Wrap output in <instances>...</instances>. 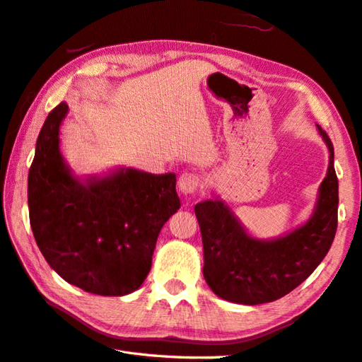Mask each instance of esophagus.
I'll use <instances>...</instances> for the list:
<instances>
[{"instance_id":"1","label":"esophagus","mask_w":362,"mask_h":362,"mask_svg":"<svg viewBox=\"0 0 362 362\" xmlns=\"http://www.w3.org/2000/svg\"><path fill=\"white\" fill-rule=\"evenodd\" d=\"M202 179L201 175L194 173H183L179 179V189L183 194H193L196 189L201 187Z\"/></svg>"}]
</instances>
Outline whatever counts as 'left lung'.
<instances>
[{"mask_svg":"<svg viewBox=\"0 0 362 362\" xmlns=\"http://www.w3.org/2000/svg\"><path fill=\"white\" fill-rule=\"evenodd\" d=\"M318 131L329 148V168L312 218L293 233L259 240L245 233L220 199L194 206L204 247L202 274L218 298L245 305L277 300L299 286L329 252L337 231L339 180L332 142L321 127Z\"/></svg>","mask_w":362,"mask_h":362,"instance_id":"1","label":"left lung"}]
</instances>
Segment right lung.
Here are the masks:
<instances>
[{
    "label": "right lung",
    "instance_id": "1",
    "mask_svg": "<svg viewBox=\"0 0 362 362\" xmlns=\"http://www.w3.org/2000/svg\"><path fill=\"white\" fill-rule=\"evenodd\" d=\"M68 104L45 118L28 173L30 225L45 261L68 284L100 296L136 291L156 239L180 207L175 174L120 169L78 182L60 153Z\"/></svg>",
    "mask_w": 362,
    "mask_h": 362
}]
</instances>
